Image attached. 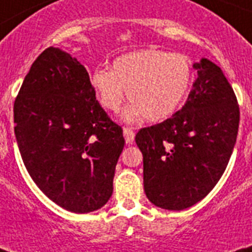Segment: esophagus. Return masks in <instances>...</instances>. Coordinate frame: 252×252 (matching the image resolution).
Here are the masks:
<instances>
[{"mask_svg":"<svg viewBox=\"0 0 252 252\" xmlns=\"http://www.w3.org/2000/svg\"><path fill=\"white\" fill-rule=\"evenodd\" d=\"M123 133H124V138H126V144H132L134 140V130L132 128L124 126L123 128Z\"/></svg>","mask_w":252,"mask_h":252,"instance_id":"1","label":"esophagus"}]
</instances>
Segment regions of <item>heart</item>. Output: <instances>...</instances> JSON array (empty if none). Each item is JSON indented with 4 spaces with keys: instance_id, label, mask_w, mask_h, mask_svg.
Returning <instances> with one entry per match:
<instances>
[{
    "instance_id": "obj_1",
    "label": "heart",
    "mask_w": 252,
    "mask_h": 252,
    "mask_svg": "<svg viewBox=\"0 0 252 252\" xmlns=\"http://www.w3.org/2000/svg\"><path fill=\"white\" fill-rule=\"evenodd\" d=\"M193 69L180 53L146 48L126 53L112 61L111 70L96 69L91 86L99 103L118 112L126 98L133 102L124 112L126 122L145 116L150 122L170 118L189 91Z\"/></svg>"
}]
</instances>
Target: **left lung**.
Here are the masks:
<instances>
[{
  "mask_svg": "<svg viewBox=\"0 0 252 252\" xmlns=\"http://www.w3.org/2000/svg\"><path fill=\"white\" fill-rule=\"evenodd\" d=\"M183 108L136 134L144 157V189L159 208L182 211L221 179L234 149L239 106L222 70L203 59Z\"/></svg>",
  "mask_w": 252,
  "mask_h": 252,
  "instance_id": "obj_1",
  "label": "left lung"
}]
</instances>
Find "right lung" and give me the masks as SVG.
Listing matches in <instances>:
<instances>
[{"instance_id":"1","label":"right lung","mask_w":252,"mask_h":252,"mask_svg":"<svg viewBox=\"0 0 252 252\" xmlns=\"http://www.w3.org/2000/svg\"><path fill=\"white\" fill-rule=\"evenodd\" d=\"M14 123L23 163L48 199L74 213L110 200L123 128L99 104L76 57L53 47L37 56L14 102Z\"/></svg>"}]
</instances>
